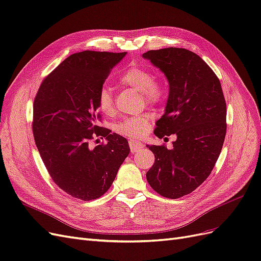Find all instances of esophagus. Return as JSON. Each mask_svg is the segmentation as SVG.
<instances>
[{"instance_id":"esophagus-1","label":"esophagus","mask_w":261,"mask_h":261,"mask_svg":"<svg viewBox=\"0 0 261 261\" xmlns=\"http://www.w3.org/2000/svg\"><path fill=\"white\" fill-rule=\"evenodd\" d=\"M129 148H130V151L132 152H137L141 148H144L143 144L138 143V141L135 140H129Z\"/></svg>"}]
</instances>
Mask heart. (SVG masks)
Masks as SVG:
<instances>
[{
	"label": "heart",
	"instance_id": "b5f03b06",
	"mask_svg": "<svg viewBox=\"0 0 261 261\" xmlns=\"http://www.w3.org/2000/svg\"><path fill=\"white\" fill-rule=\"evenodd\" d=\"M121 84L132 87L143 94L147 105H158L163 101L165 96L164 87L155 81L151 70L138 65L130 66L121 76ZM97 105L100 111L107 115L115 112L113 91L109 86H102L97 96ZM151 115L145 113L124 118L116 125V132L132 139L143 137L149 128Z\"/></svg>",
	"mask_w": 261,
	"mask_h": 261
}]
</instances>
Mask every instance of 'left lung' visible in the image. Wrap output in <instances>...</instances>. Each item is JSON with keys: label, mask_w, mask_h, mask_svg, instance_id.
Returning <instances> with one entry per match:
<instances>
[{"label": "left lung", "mask_w": 261, "mask_h": 261, "mask_svg": "<svg viewBox=\"0 0 261 261\" xmlns=\"http://www.w3.org/2000/svg\"><path fill=\"white\" fill-rule=\"evenodd\" d=\"M143 57L167 76L170 92L154 135L174 134L173 148L148 146L154 163L149 185L171 199L200 186L216 165L226 134V103L219 78L196 53L181 48L150 50Z\"/></svg>", "instance_id": "1"}]
</instances>
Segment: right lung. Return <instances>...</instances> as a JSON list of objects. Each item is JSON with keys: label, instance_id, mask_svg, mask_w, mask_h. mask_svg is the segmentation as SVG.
<instances>
[{"label": "right lung", "instance_id": "right-lung-1", "mask_svg": "<svg viewBox=\"0 0 261 261\" xmlns=\"http://www.w3.org/2000/svg\"><path fill=\"white\" fill-rule=\"evenodd\" d=\"M125 54L69 55L36 94L33 133L38 151L54 183L74 198L89 201L108 192L129 153L126 138L97 125L98 92ZM96 137H106L107 143L91 148Z\"/></svg>", "mask_w": 261, "mask_h": 261}]
</instances>
